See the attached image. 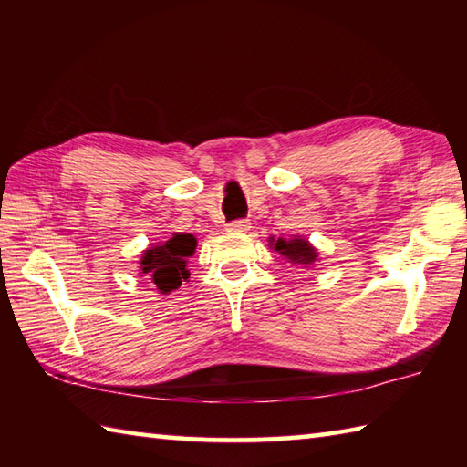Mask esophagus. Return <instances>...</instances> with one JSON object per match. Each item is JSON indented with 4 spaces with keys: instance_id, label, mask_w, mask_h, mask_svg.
<instances>
[{
    "instance_id": "esophagus-1",
    "label": "esophagus",
    "mask_w": 467,
    "mask_h": 467,
    "mask_svg": "<svg viewBox=\"0 0 467 467\" xmlns=\"http://www.w3.org/2000/svg\"><path fill=\"white\" fill-rule=\"evenodd\" d=\"M251 223L246 221V218H239V221H231L226 224V231H231V233H246L249 231V226Z\"/></svg>"
}]
</instances>
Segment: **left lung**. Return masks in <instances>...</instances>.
Returning a JSON list of instances; mask_svg holds the SVG:
<instances>
[{
    "mask_svg": "<svg viewBox=\"0 0 467 467\" xmlns=\"http://www.w3.org/2000/svg\"><path fill=\"white\" fill-rule=\"evenodd\" d=\"M275 251H279L285 259H289V263H296V265H313V261L317 259V253L313 246L303 239H291V241L279 239L275 243Z\"/></svg>",
    "mask_w": 467,
    "mask_h": 467,
    "instance_id": "1",
    "label": "left lung"
}]
</instances>
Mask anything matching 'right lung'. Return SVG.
<instances>
[{
    "label": "right lung",
    "mask_w": 467,
    "mask_h": 467,
    "mask_svg": "<svg viewBox=\"0 0 467 467\" xmlns=\"http://www.w3.org/2000/svg\"><path fill=\"white\" fill-rule=\"evenodd\" d=\"M196 239L192 234H174L161 246L144 251L140 271L161 293H171L188 279L186 259L192 256Z\"/></svg>",
    "instance_id": "obj_1"
}]
</instances>
